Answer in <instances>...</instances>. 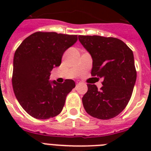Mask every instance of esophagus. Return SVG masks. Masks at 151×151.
<instances>
[{
    "instance_id": "34e87169",
    "label": "esophagus",
    "mask_w": 151,
    "mask_h": 151,
    "mask_svg": "<svg viewBox=\"0 0 151 151\" xmlns=\"http://www.w3.org/2000/svg\"><path fill=\"white\" fill-rule=\"evenodd\" d=\"M81 84V82H79V81H77V82H76V85H77V86H78V85H80Z\"/></svg>"
}]
</instances>
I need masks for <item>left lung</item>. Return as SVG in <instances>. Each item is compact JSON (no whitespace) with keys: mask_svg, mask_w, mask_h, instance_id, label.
I'll list each match as a JSON object with an SVG mask.
<instances>
[{"mask_svg":"<svg viewBox=\"0 0 151 151\" xmlns=\"http://www.w3.org/2000/svg\"><path fill=\"white\" fill-rule=\"evenodd\" d=\"M92 59V75L103 78V86L88 84L82 103L85 111L98 119L118 115L131 99L136 81L133 52L115 37L78 36Z\"/></svg>","mask_w":151,"mask_h":151,"instance_id":"obj_1","label":"left lung"}]
</instances>
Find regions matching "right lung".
<instances>
[{
    "instance_id": "1",
    "label": "right lung",
    "mask_w": 151,
    "mask_h": 151,
    "mask_svg": "<svg viewBox=\"0 0 151 151\" xmlns=\"http://www.w3.org/2000/svg\"><path fill=\"white\" fill-rule=\"evenodd\" d=\"M78 41L77 35L55 32H36L22 41L13 59L12 87L25 111L37 119H48L60 114L66 97L75 87L49 81L51 71L60 66L66 49Z\"/></svg>"
}]
</instances>
